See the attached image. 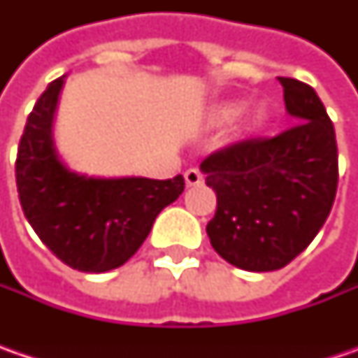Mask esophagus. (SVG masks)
<instances>
[{
	"instance_id": "1",
	"label": "esophagus",
	"mask_w": 358,
	"mask_h": 358,
	"mask_svg": "<svg viewBox=\"0 0 358 358\" xmlns=\"http://www.w3.org/2000/svg\"><path fill=\"white\" fill-rule=\"evenodd\" d=\"M185 183L189 187L201 185L203 183V173L199 169H187L185 171Z\"/></svg>"
}]
</instances>
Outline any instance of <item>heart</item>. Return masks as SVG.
I'll return each instance as SVG.
<instances>
[{
    "label": "heart",
    "instance_id": "obj_1",
    "mask_svg": "<svg viewBox=\"0 0 358 358\" xmlns=\"http://www.w3.org/2000/svg\"><path fill=\"white\" fill-rule=\"evenodd\" d=\"M233 115H237V107H231L225 111V117H233Z\"/></svg>",
    "mask_w": 358,
    "mask_h": 358
}]
</instances>
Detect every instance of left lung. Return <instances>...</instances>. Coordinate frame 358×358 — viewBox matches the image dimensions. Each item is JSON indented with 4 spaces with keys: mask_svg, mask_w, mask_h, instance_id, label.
<instances>
[{
    "mask_svg": "<svg viewBox=\"0 0 358 358\" xmlns=\"http://www.w3.org/2000/svg\"><path fill=\"white\" fill-rule=\"evenodd\" d=\"M295 125L275 137H245L203 159L217 211L207 235L245 271H277L303 253L333 209L338 151L333 121L315 90L279 77Z\"/></svg>",
    "mask_w": 358,
    "mask_h": 358,
    "instance_id": "1",
    "label": "left lung"
}]
</instances>
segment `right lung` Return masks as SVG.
<instances>
[{"instance_id":"add662e5","label":"right lung","mask_w":358,"mask_h":358,"mask_svg":"<svg viewBox=\"0 0 358 358\" xmlns=\"http://www.w3.org/2000/svg\"><path fill=\"white\" fill-rule=\"evenodd\" d=\"M62 85L59 77L41 93L20 139L15 183L21 209L59 261L83 273H105L137 253L155 217L183 193L185 179H93L69 171L51 139Z\"/></svg>"}]
</instances>
